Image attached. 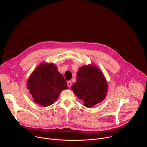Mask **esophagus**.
Returning <instances> with one entry per match:
<instances>
[{"instance_id":"1","label":"esophagus","mask_w":147,"mask_h":147,"mask_svg":"<svg viewBox=\"0 0 147 147\" xmlns=\"http://www.w3.org/2000/svg\"><path fill=\"white\" fill-rule=\"evenodd\" d=\"M71 84H72V83H71V81H67V86H68L69 87H70L71 86Z\"/></svg>"}]
</instances>
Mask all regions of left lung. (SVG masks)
Returning a JSON list of instances; mask_svg holds the SVG:
<instances>
[{"instance_id": "left-lung-1", "label": "left lung", "mask_w": 147, "mask_h": 147, "mask_svg": "<svg viewBox=\"0 0 147 147\" xmlns=\"http://www.w3.org/2000/svg\"><path fill=\"white\" fill-rule=\"evenodd\" d=\"M71 89L87 108H91L101 102L108 91L107 80L99 68L94 65L80 67L77 74L76 82Z\"/></svg>"}]
</instances>
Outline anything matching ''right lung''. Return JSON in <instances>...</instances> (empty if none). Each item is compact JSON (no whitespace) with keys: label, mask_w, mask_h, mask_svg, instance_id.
<instances>
[{"label":"right lung","mask_w":147,"mask_h":147,"mask_svg":"<svg viewBox=\"0 0 147 147\" xmlns=\"http://www.w3.org/2000/svg\"><path fill=\"white\" fill-rule=\"evenodd\" d=\"M34 102L44 107L53 104L62 90L68 89L67 82L53 63H42L30 76L27 84Z\"/></svg>","instance_id":"right-lung-1"}]
</instances>
